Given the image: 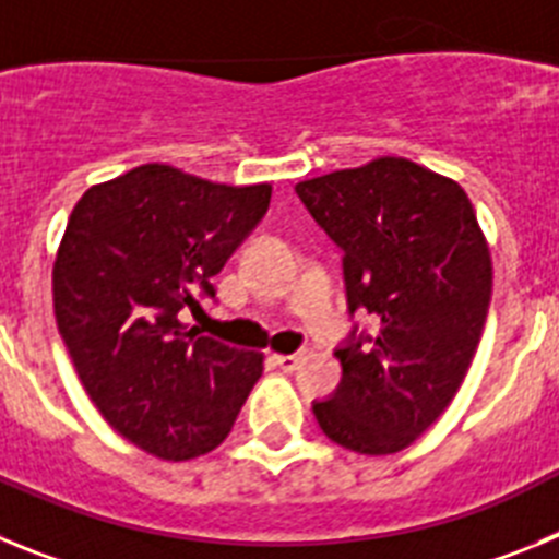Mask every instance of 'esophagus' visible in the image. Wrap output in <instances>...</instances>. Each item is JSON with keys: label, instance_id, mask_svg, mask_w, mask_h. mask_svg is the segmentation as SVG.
<instances>
[{"label": "esophagus", "instance_id": "34e87169", "mask_svg": "<svg viewBox=\"0 0 559 559\" xmlns=\"http://www.w3.org/2000/svg\"><path fill=\"white\" fill-rule=\"evenodd\" d=\"M305 353H290V355H274V364L280 369H285V372H294V369H299V364H302Z\"/></svg>", "mask_w": 559, "mask_h": 559}]
</instances>
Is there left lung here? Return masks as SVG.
I'll return each mask as SVG.
<instances>
[{
	"label": "left lung",
	"instance_id": "left-lung-1",
	"mask_svg": "<svg viewBox=\"0 0 559 559\" xmlns=\"http://www.w3.org/2000/svg\"><path fill=\"white\" fill-rule=\"evenodd\" d=\"M296 195L344 251L349 313L378 322L335 349L341 383L313 403L319 428L355 453L403 451L459 392L490 310V249L471 199L400 156L299 181Z\"/></svg>",
	"mask_w": 559,
	"mask_h": 559
}]
</instances>
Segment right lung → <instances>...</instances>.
I'll use <instances>...</instances> for the list:
<instances>
[{"label":"right lung","instance_id":"right-lung-1","mask_svg":"<svg viewBox=\"0 0 559 559\" xmlns=\"http://www.w3.org/2000/svg\"><path fill=\"white\" fill-rule=\"evenodd\" d=\"M269 201L271 185L140 165L88 187L69 215L52 269L58 333L108 426L153 456L218 448L263 374V355L187 330L179 313L215 296L210 280Z\"/></svg>","mask_w":559,"mask_h":559}]
</instances>
